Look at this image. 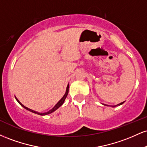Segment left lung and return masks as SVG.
<instances>
[{"label":"left lung","instance_id":"left-lung-1","mask_svg":"<svg viewBox=\"0 0 147 147\" xmlns=\"http://www.w3.org/2000/svg\"><path fill=\"white\" fill-rule=\"evenodd\" d=\"M124 102H122V103H120V104H117V105H116V106H113V107H115V106H120V105H122V104H123V103H124ZM105 105H106V104H105Z\"/></svg>","mask_w":147,"mask_h":147}]
</instances>
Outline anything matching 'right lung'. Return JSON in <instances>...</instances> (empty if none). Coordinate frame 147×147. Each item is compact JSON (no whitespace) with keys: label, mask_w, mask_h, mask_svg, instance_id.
<instances>
[{"label":"right lung","mask_w":147,"mask_h":147,"mask_svg":"<svg viewBox=\"0 0 147 147\" xmlns=\"http://www.w3.org/2000/svg\"><path fill=\"white\" fill-rule=\"evenodd\" d=\"M68 89H69V84H68V86H67V88H66V91H65V95H63V97H62V98L59 101V102L57 103V104H56V105H55V106H54L53 108H52V109H51V110H50V111H48V112H46V113H38V112H36V111H35L32 110V109H28V107H25V106H23V104H22L21 103L19 102V100H18V99L17 98H16V97H15V98H16V101H17V102H18V103H19V104H21V105L22 106H23V107L24 108V109H26V110L29 111H30V112H32V113H36V114H38V115H46L50 114V113H53L54 111H56L57 109H59V108L60 106H61L62 104H63L64 101H65V98H66L67 95H68Z\"/></svg>","instance_id":"1"}]
</instances>
